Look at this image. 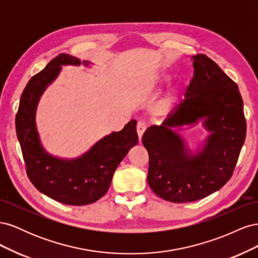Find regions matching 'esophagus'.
<instances>
[{"instance_id":"obj_1","label":"esophagus","mask_w":258,"mask_h":258,"mask_svg":"<svg viewBox=\"0 0 258 258\" xmlns=\"http://www.w3.org/2000/svg\"><path fill=\"white\" fill-rule=\"evenodd\" d=\"M146 128H147V126H146V123L144 121H139L137 123V132H138V136H139L140 141H141V138H142V136L144 134V131L146 130Z\"/></svg>"}]
</instances>
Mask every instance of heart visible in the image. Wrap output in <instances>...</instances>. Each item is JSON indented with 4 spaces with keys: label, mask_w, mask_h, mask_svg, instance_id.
Instances as JSON below:
<instances>
[{
    "label": "heart",
    "mask_w": 258,
    "mask_h": 258,
    "mask_svg": "<svg viewBox=\"0 0 258 258\" xmlns=\"http://www.w3.org/2000/svg\"><path fill=\"white\" fill-rule=\"evenodd\" d=\"M176 90H173V91H171L169 95L163 99L161 102L158 104V106H157V110L159 111V112H166L167 110H169L170 108V106L172 105V103L174 102V100H175V96H176Z\"/></svg>",
    "instance_id": "b5f03b06"
}]
</instances>
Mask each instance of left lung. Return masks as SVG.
<instances>
[{
	"instance_id": "left-lung-1",
	"label": "left lung",
	"mask_w": 258,
	"mask_h": 258,
	"mask_svg": "<svg viewBox=\"0 0 258 258\" xmlns=\"http://www.w3.org/2000/svg\"><path fill=\"white\" fill-rule=\"evenodd\" d=\"M194 76L185 98L160 126H151L142 137L148 153L147 183L170 202L183 204L221 189L232 176L246 135L243 101L237 84L206 54L191 57ZM206 117L213 132L207 144L191 156L171 127Z\"/></svg>"
}]
</instances>
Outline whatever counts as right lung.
<instances>
[{"label":"right lung","instance_id":"1","mask_svg":"<svg viewBox=\"0 0 258 258\" xmlns=\"http://www.w3.org/2000/svg\"><path fill=\"white\" fill-rule=\"evenodd\" d=\"M84 63L88 64L86 61ZM62 64L80 66L81 60L60 53L31 77L20 98L16 132L28 177L35 188L61 204L86 206L104 196L116 168L130 148L137 145V120H130L119 132L100 140L77 159L62 160L48 155L38 140L34 116L41 95L56 79Z\"/></svg>","mask_w":258,"mask_h":258}]
</instances>
